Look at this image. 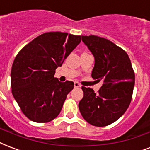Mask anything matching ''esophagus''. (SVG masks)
I'll return each mask as SVG.
<instances>
[{
	"label": "esophagus",
	"mask_w": 150,
	"mask_h": 150,
	"mask_svg": "<svg viewBox=\"0 0 150 150\" xmlns=\"http://www.w3.org/2000/svg\"><path fill=\"white\" fill-rule=\"evenodd\" d=\"M74 86H75V88H78V87H81V85L79 83H74Z\"/></svg>",
	"instance_id": "esophagus-1"
}]
</instances>
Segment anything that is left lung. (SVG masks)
I'll return each mask as SVG.
<instances>
[{"label":"left lung","mask_w":150,"mask_h":150,"mask_svg":"<svg viewBox=\"0 0 150 150\" xmlns=\"http://www.w3.org/2000/svg\"><path fill=\"white\" fill-rule=\"evenodd\" d=\"M82 40L95 56L92 78L103 81L94 90L82 86L83 98L79 108L84 119L98 127L117 121L130 104L135 75L127 53L107 39L97 35H82Z\"/></svg>","instance_id":"obj_1"}]
</instances>
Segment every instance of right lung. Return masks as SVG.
I'll list each match as a JSON object with an SVG mask.
<instances>
[{
    "label": "right lung",
    "mask_w": 150,
    "mask_h": 150,
    "mask_svg": "<svg viewBox=\"0 0 150 150\" xmlns=\"http://www.w3.org/2000/svg\"><path fill=\"white\" fill-rule=\"evenodd\" d=\"M80 35L50 32L25 45L13 61L11 88L15 100L33 122H49L60 113L74 83H61L55 69L81 42Z\"/></svg>",
    "instance_id": "right-lung-1"
}]
</instances>
